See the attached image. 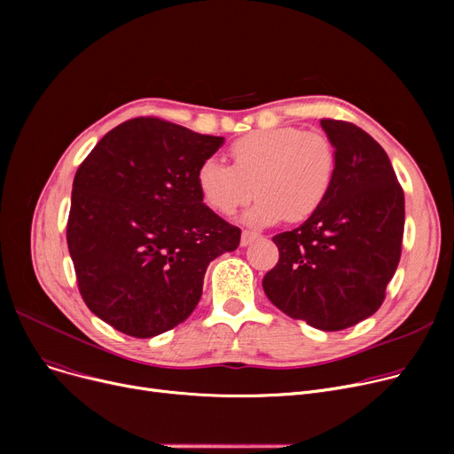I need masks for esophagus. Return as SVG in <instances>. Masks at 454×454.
<instances>
[{"label": "esophagus", "instance_id": "1", "mask_svg": "<svg viewBox=\"0 0 454 454\" xmlns=\"http://www.w3.org/2000/svg\"><path fill=\"white\" fill-rule=\"evenodd\" d=\"M259 237H261V235H259L257 231L245 230V231H243V235H241V245H243V247H248V245H252L254 241H257Z\"/></svg>", "mask_w": 454, "mask_h": 454}]
</instances>
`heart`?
Listing matches in <instances>:
<instances>
[{"mask_svg":"<svg viewBox=\"0 0 454 454\" xmlns=\"http://www.w3.org/2000/svg\"><path fill=\"white\" fill-rule=\"evenodd\" d=\"M231 167L206 158L195 182L204 204L233 215L257 195L247 213L252 224L303 223L320 209L337 178V151L322 132L278 127L250 132L228 149Z\"/></svg>","mask_w":454,"mask_h":454,"instance_id":"obj_1","label":"heart"}]
</instances>
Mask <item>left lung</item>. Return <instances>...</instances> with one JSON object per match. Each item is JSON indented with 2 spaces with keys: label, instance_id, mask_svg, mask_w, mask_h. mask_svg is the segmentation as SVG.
I'll return each mask as SVG.
<instances>
[{
  "label": "left lung",
  "instance_id": "left-lung-1",
  "mask_svg": "<svg viewBox=\"0 0 454 454\" xmlns=\"http://www.w3.org/2000/svg\"><path fill=\"white\" fill-rule=\"evenodd\" d=\"M337 151V178L301 226L272 237L279 259L263 278L269 300L294 320L340 331L387 296L404 230V195L385 149L340 119L320 121Z\"/></svg>",
  "mask_w": 454,
  "mask_h": 454
}]
</instances>
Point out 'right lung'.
Returning a JSON list of instances; mask_svg holds the SVG:
<instances>
[{"mask_svg":"<svg viewBox=\"0 0 454 454\" xmlns=\"http://www.w3.org/2000/svg\"><path fill=\"white\" fill-rule=\"evenodd\" d=\"M223 137L160 117L112 129L79 165L66 228L79 293L93 315L136 339L182 324L207 265L241 243L197 189Z\"/></svg>","mask_w":454,"mask_h":454,"instance_id":"add662e5","label":"right lung"}]
</instances>
